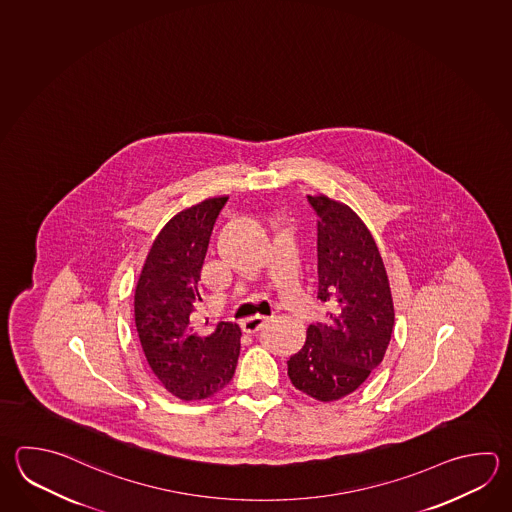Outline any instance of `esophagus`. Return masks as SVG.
<instances>
[{
    "instance_id": "esophagus-1",
    "label": "esophagus",
    "mask_w": 512,
    "mask_h": 512,
    "mask_svg": "<svg viewBox=\"0 0 512 512\" xmlns=\"http://www.w3.org/2000/svg\"><path fill=\"white\" fill-rule=\"evenodd\" d=\"M271 320L269 316H251V318H247V320H243V331L245 332H258L261 327L267 323V321Z\"/></svg>"
}]
</instances>
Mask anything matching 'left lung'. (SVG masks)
<instances>
[{
  "label": "left lung",
  "mask_w": 512,
  "mask_h": 512,
  "mask_svg": "<svg viewBox=\"0 0 512 512\" xmlns=\"http://www.w3.org/2000/svg\"><path fill=\"white\" fill-rule=\"evenodd\" d=\"M318 216V298L331 305L291 356L289 378L320 401L340 400L378 369L394 327L391 287L371 232L327 196H307Z\"/></svg>",
  "instance_id": "8db88e82"
}]
</instances>
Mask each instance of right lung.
I'll return each instance as SVG.
<instances>
[{
    "instance_id": "1",
    "label": "right lung",
    "mask_w": 512,
    "mask_h": 512,
    "mask_svg": "<svg viewBox=\"0 0 512 512\" xmlns=\"http://www.w3.org/2000/svg\"><path fill=\"white\" fill-rule=\"evenodd\" d=\"M209 198L176 214L152 243L134 294V318L154 376L180 400L209 398L234 376L240 327L196 316L198 285L216 218L227 203Z\"/></svg>"
}]
</instances>
